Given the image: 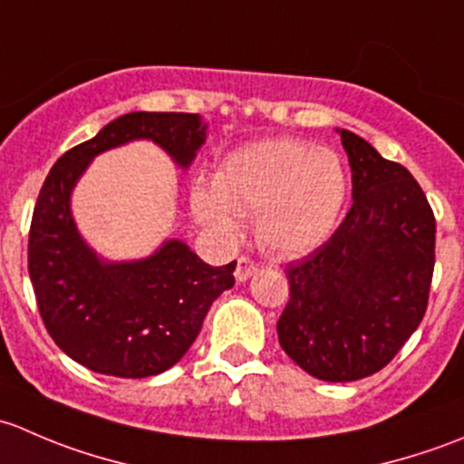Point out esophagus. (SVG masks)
I'll return each mask as SVG.
<instances>
[{"instance_id": "34e87169", "label": "esophagus", "mask_w": 464, "mask_h": 464, "mask_svg": "<svg viewBox=\"0 0 464 464\" xmlns=\"http://www.w3.org/2000/svg\"><path fill=\"white\" fill-rule=\"evenodd\" d=\"M258 271V262H254L249 258V256H242V258H237V266H236V278L240 280V283H245V280H249L251 276Z\"/></svg>"}]
</instances>
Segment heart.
<instances>
[{"label": "heart", "instance_id": "obj_1", "mask_svg": "<svg viewBox=\"0 0 464 464\" xmlns=\"http://www.w3.org/2000/svg\"><path fill=\"white\" fill-rule=\"evenodd\" d=\"M348 198V175L332 150L276 139L228 154L213 177V193H193L195 215L224 237L232 218H256L262 246L296 256L314 249L334 231Z\"/></svg>", "mask_w": 464, "mask_h": 464}]
</instances>
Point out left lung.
<instances>
[{
    "instance_id": "8db88e82",
    "label": "left lung",
    "mask_w": 464,
    "mask_h": 464,
    "mask_svg": "<svg viewBox=\"0 0 464 464\" xmlns=\"http://www.w3.org/2000/svg\"><path fill=\"white\" fill-rule=\"evenodd\" d=\"M353 170L348 215L332 237L285 266V353L323 382H357L391 363L418 330L435 265V218L404 166L341 130Z\"/></svg>"
}]
</instances>
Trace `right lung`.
<instances>
[{
	"instance_id": "add662e5",
	"label": "right lung",
	"mask_w": 464,
	"mask_h": 464,
	"mask_svg": "<svg viewBox=\"0 0 464 464\" xmlns=\"http://www.w3.org/2000/svg\"><path fill=\"white\" fill-rule=\"evenodd\" d=\"M206 125L184 111H132L67 150L42 184L29 231V276L46 332L93 372L152 377L175 366L198 339L215 298L236 285V260L210 266L170 240L148 260L102 265L78 236L69 195L102 150L152 139L188 166Z\"/></svg>"
}]
</instances>
